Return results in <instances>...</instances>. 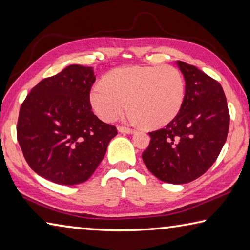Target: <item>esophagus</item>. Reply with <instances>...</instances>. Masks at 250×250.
<instances>
[{
  "instance_id": "1",
  "label": "esophagus",
  "mask_w": 250,
  "mask_h": 250,
  "mask_svg": "<svg viewBox=\"0 0 250 250\" xmlns=\"http://www.w3.org/2000/svg\"><path fill=\"white\" fill-rule=\"evenodd\" d=\"M118 131L121 132V133H128V134H131L134 132V130L131 128H126V126H122V125H119L118 126Z\"/></svg>"
}]
</instances>
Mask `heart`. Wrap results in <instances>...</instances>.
<instances>
[{
	"label": "heart",
	"instance_id": "1",
	"mask_svg": "<svg viewBox=\"0 0 250 250\" xmlns=\"http://www.w3.org/2000/svg\"><path fill=\"white\" fill-rule=\"evenodd\" d=\"M186 94V83L172 65L121 66L104 75L91 89L90 104L104 121H113L130 106V119L148 128L168 125L177 117Z\"/></svg>",
	"mask_w": 250,
	"mask_h": 250
}]
</instances>
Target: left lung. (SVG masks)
<instances>
[{
    "label": "left lung",
    "instance_id": "1",
    "mask_svg": "<svg viewBox=\"0 0 250 250\" xmlns=\"http://www.w3.org/2000/svg\"><path fill=\"white\" fill-rule=\"evenodd\" d=\"M177 65L186 81L184 104L164 129L149 132L142 160L158 179L181 185L203 176L216 161L230 117L219 83L195 65L182 61Z\"/></svg>",
    "mask_w": 250,
    "mask_h": 250
}]
</instances>
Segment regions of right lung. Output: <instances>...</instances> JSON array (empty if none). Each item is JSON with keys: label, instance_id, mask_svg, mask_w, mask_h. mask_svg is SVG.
I'll use <instances>...</instances> for the list:
<instances>
[{"label": "right lung", "instance_id": "1", "mask_svg": "<svg viewBox=\"0 0 250 250\" xmlns=\"http://www.w3.org/2000/svg\"><path fill=\"white\" fill-rule=\"evenodd\" d=\"M93 68L72 64L43 79L21 105L17 136L31 169L59 185L89 179L104 159L114 125L92 112Z\"/></svg>", "mask_w": 250, "mask_h": 250}]
</instances>
